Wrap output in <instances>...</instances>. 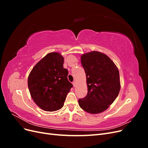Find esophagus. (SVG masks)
<instances>
[{
  "instance_id": "1",
  "label": "esophagus",
  "mask_w": 148,
  "mask_h": 148,
  "mask_svg": "<svg viewBox=\"0 0 148 148\" xmlns=\"http://www.w3.org/2000/svg\"><path fill=\"white\" fill-rule=\"evenodd\" d=\"M72 84H73V86H74V87H75V86H76V82H73L72 83Z\"/></svg>"
}]
</instances>
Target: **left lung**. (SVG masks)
<instances>
[{
  "instance_id": "1",
  "label": "left lung",
  "mask_w": 148,
  "mask_h": 148,
  "mask_svg": "<svg viewBox=\"0 0 148 148\" xmlns=\"http://www.w3.org/2000/svg\"><path fill=\"white\" fill-rule=\"evenodd\" d=\"M81 61L86 73L88 94L79 99V106L88 113H101L118 96L120 89L119 70L108 56L97 51L84 53Z\"/></svg>"
}]
</instances>
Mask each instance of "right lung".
I'll list each match as a JSON object with an SVG mask.
<instances>
[{"label":"right lung","mask_w":148,"mask_h":148,"mask_svg":"<svg viewBox=\"0 0 148 148\" xmlns=\"http://www.w3.org/2000/svg\"><path fill=\"white\" fill-rule=\"evenodd\" d=\"M64 57L51 52L36 64L31 71L28 86L31 97L41 109L53 112L64 106L67 94L73 87L64 68Z\"/></svg>","instance_id":"add662e5"}]
</instances>
